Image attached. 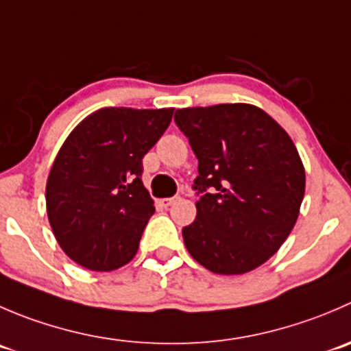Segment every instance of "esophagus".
Wrapping results in <instances>:
<instances>
[{"label": "esophagus", "mask_w": 351, "mask_h": 351, "mask_svg": "<svg viewBox=\"0 0 351 351\" xmlns=\"http://www.w3.org/2000/svg\"><path fill=\"white\" fill-rule=\"evenodd\" d=\"M175 200H176V197H168V199H159L158 202L161 207H169L175 204Z\"/></svg>", "instance_id": "esophagus-1"}]
</instances>
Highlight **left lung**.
<instances>
[{
	"label": "left lung",
	"instance_id": "left-lung-1",
	"mask_svg": "<svg viewBox=\"0 0 351 351\" xmlns=\"http://www.w3.org/2000/svg\"><path fill=\"white\" fill-rule=\"evenodd\" d=\"M175 121L199 159L189 254L216 274L257 269L293 230L305 168L285 128L254 104L183 108Z\"/></svg>",
	"mask_w": 351,
	"mask_h": 351
}]
</instances>
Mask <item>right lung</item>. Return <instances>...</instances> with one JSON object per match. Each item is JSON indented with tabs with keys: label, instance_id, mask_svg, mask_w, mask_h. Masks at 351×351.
Here are the masks:
<instances>
[{
	"label": "right lung",
	"instance_id": "right-lung-1",
	"mask_svg": "<svg viewBox=\"0 0 351 351\" xmlns=\"http://www.w3.org/2000/svg\"><path fill=\"white\" fill-rule=\"evenodd\" d=\"M175 108H103L71 130L46 183V210L61 250L90 271L135 257L154 214L142 158L169 127Z\"/></svg>",
	"mask_w": 351,
	"mask_h": 351
}]
</instances>
